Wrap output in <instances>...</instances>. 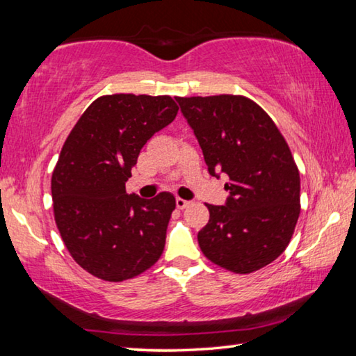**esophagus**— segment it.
<instances>
[{
    "instance_id": "1",
    "label": "esophagus",
    "mask_w": 356,
    "mask_h": 356,
    "mask_svg": "<svg viewBox=\"0 0 356 356\" xmlns=\"http://www.w3.org/2000/svg\"><path fill=\"white\" fill-rule=\"evenodd\" d=\"M176 206H177V209L184 210L185 207L190 206V201H185V200H182V197H177V200H176Z\"/></svg>"
}]
</instances>
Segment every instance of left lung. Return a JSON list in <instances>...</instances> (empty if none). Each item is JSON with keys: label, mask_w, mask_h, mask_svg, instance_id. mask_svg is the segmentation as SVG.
Segmentation results:
<instances>
[{"label": "left lung", "mask_w": 356, "mask_h": 356, "mask_svg": "<svg viewBox=\"0 0 356 356\" xmlns=\"http://www.w3.org/2000/svg\"><path fill=\"white\" fill-rule=\"evenodd\" d=\"M212 176L226 174L225 206L206 204L197 232L209 261L246 275L281 256L300 216V172L272 118L245 95L176 97Z\"/></svg>", "instance_id": "8db88e82"}]
</instances>
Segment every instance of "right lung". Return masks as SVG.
I'll return each mask as SVG.
<instances>
[{
	"mask_svg": "<svg viewBox=\"0 0 356 356\" xmlns=\"http://www.w3.org/2000/svg\"><path fill=\"white\" fill-rule=\"evenodd\" d=\"M177 111L170 95H102L64 143L51 174L53 213L70 256L95 278H135L165 250L176 197L141 200L125 182L144 144Z\"/></svg>",
	"mask_w": 356,
	"mask_h": 356,
	"instance_id": "add662e5",
	"label": "right lung"
}]
</instances>
